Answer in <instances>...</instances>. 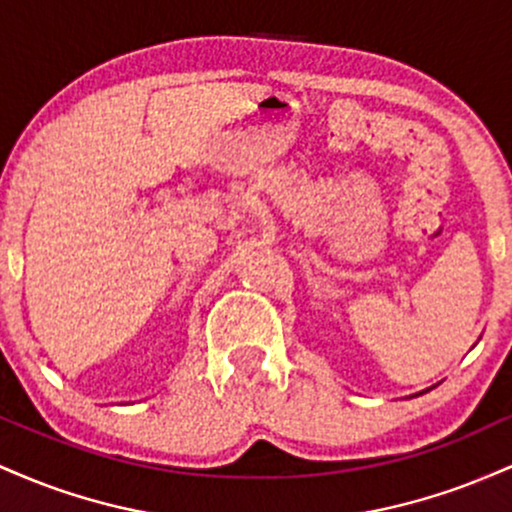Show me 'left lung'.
Instances as JSON below:
<instances>
[{"label":"left lung","instance_id":"8db88e82","mask_svg":"<svg viewBox=\"0 0 512 512\" xmlns=\"http://www.w3.org/2000/svg\"><path fill=\"white\" fill-rule=\"evenodd\" d=\"M428 390H433V387H428ZM428 390H424V392H428ZM424 392H419V395H424Z\"/></svg>","mask_w":512,"mask_h":512}]
</instances>
